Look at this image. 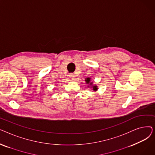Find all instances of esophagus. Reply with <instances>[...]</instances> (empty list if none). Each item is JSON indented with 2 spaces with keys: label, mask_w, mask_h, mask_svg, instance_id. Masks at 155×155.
Segmentation results:
<instances>
[{
  "label": "esophagus",
  "mask_w": 155,
  "mask_h": 155,
  "mask_svg": "<svg viewBox=\"0 0 155 155\" xmlns=\"http://www.w3.org/2000/svg\"><path fill=\"white\" fill-rule=\"evenodd\" d=\"M69 77H70V78L71 80H74V75L72 74V73H70V74H69Z\"/></svg>",
  "instance_id": "34e87169"
}]
</instances>
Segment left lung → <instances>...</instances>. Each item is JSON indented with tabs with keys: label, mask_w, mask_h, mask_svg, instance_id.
I'll return each mask as SVG.
<instances>
[{
	"label": "left lung",
	"mask_w": 155,
	"mask_h": 155,
	"mask_svg": "<svg viewBox=\"0 0 155 155\" xmlns=\"http://www.w3.org/2000/svg\"><path fill=\"white\" fill-rule=\"evenodd\" d=\"M91 78H85V82H86V84H89L90 85H91V87H93V90L94 91H97V89H98V88H97V85H92V82H91ZM88 87H90L89 85H88Z\"/></svg>",
	"instance_id": "8db88e82"
}]
</instances>
